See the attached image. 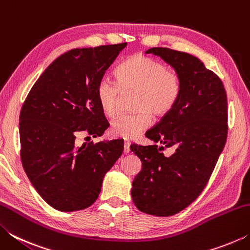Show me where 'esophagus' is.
Instances as JSON below:
<instances>
[{
	"label": "esophagus",
	"instance_id": "1",
	"mask_svg": "<svg viewBox=\"0 0 250 250\" xmlns=\"http://www.w3.org/2000/svg\"><path fill=\"white\" fill-rule=\"evenodd\" d=\"M124 152H125V154H128L129 152H130V142L129 141H125Z\"/></svg>",
	"mask_w": 250,
	"mask_h": 250
}]
</instances>
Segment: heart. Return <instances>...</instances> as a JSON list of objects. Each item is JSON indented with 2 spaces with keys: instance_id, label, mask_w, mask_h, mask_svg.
<instances>
[{
  "instance_id": "heart-1",
  "label": "heart",
  "mask_w": 250,
  "mask_h": 250,
  "mask_svg": "<svg viewBox=\"0 0 250 250\" xmlns=\"http://www.w3.org/2000/svg\"><path fill=\"white\" fill-rule=\"evenodd\" d=\"M118 87L107 79L97 86V100L105 116L117 112L120 94L134 92L132 110L134 113L117 118L111 122L110 132L115 137L131 140L150 125V116L167 115L174 107L180 95V78L176 73L159 61L137 54L122 62L117 69Z\"/></svg>"
}]
</instances>
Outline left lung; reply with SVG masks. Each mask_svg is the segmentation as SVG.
Returning a JSON list of instances; mask_svg holds the SVG:
<instances>
[{
  "instance_id": "obj_1",
  "label": "left lung",
  "mask_w": 250,
  "mask_h": 250,
  "mask_svg": "<svg viewBox=\"0 0 250 250\" xmlns=\"http://www.w3.org/2000/svg\"><path fill=\"white\" fill-rule=\"evenodd\" d=\"M180 78L174 107L146 131L152 146L133 145L142 168L132 182L133 204L146 214L167 217L186 208L204 189L227 138V97L224 84L200 59L170 48L153 47ZM175 149L166 157L162 151Z\"/></svg>"
}]
</instances>
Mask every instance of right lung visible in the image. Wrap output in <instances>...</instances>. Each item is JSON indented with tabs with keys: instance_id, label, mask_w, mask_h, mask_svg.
I'll list each match as a JSON object with an SVG mask.
<instances>
[{
	"instance_id": "1",
	"label": "right lung",
	"mask_w": 250,
	"mask_h": 250,
	"mask_svg": "<svg viewBox=\"0 0 250 250\" xmlns=\"http://www.w3.org/2000/svg\"><path fill=\"white\" fill-rule=\"evenodd\" d=\"M126 43L76 48L50 64L20 113L21 159L41 197L61 211L84 209L98 198L104 177L124 152V140L76 146V134L101 137L108 121L97 86Z\"/></svg>"
}]
</instances>
